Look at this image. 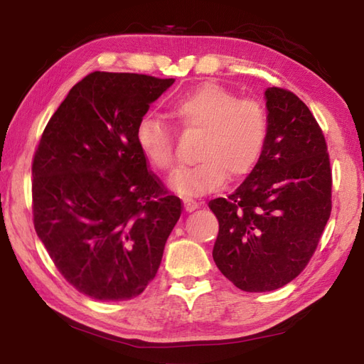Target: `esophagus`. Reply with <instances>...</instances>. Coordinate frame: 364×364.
Returning <instances> with one entry per match:
<instances>
[{
	"label": "esophagus",
	"instance_id": "esophagus-1",
	"mask_svg": "<svg viewBox=\"0 0 364 364\" xmlns=\"http://www.w3.org/2000/svg\"><path fill=\"white\" fill-rule=\"evenodd\" d=\"M183 207H185V210H187V212H193V210L198 209L199 203L195 201V199H191V198H183Z\"/></svg>",
	"mask_w": 364,
	"mask_h": 364
}]
</instances>
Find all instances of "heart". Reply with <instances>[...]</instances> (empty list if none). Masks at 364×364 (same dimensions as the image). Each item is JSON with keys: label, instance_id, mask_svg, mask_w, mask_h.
Listing matches in <instances>:
<instances>
[{"label": "heart", "instance_id": "b5f03b06", "mask_svg": "<svg viewBox=\"0 0 364 364\" xmlns=\"http://www.w3.org/2000/svg\"><path fill=\"white\" fill-rule=\"evenodd\" d=\"M171 114L185 133H198L195 165L177 171L171 188L183 196L205 195L253 173L269 138V113L255 97L240 99L217 83H204L176 99ZM135 141L139 152L160 171H173L176 138L157 116L141 117Z\"/></svg>", "mask_w": 364, "mask_h": 364}]
</instances>
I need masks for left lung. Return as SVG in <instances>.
Instances as JSON below:
<instances>
[{"mask_svg":"<svg viewBox=\"0 0 364 364\" xmlns=\"http://www.w3.org/2000/svg\"><path fill=\"white\" fill-rule=\"evenodd\" d=\"M269 138L245 182L209 203L218 218L213 261L245 292H267L299 277L331 213L327 141L309 108L284 87L265 91Z\"/></svg>","mask_w":364,"mask_h":364,"instance_id":"8db88e82","label":"left lung"}]
</instances>
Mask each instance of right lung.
<instances>
[{
    "label": "right lung",
    "mask_w": 364,
    "mask_h": 364,
    "mask_svg": "<svg viewBox=\"0 0 364 364\" xmlns=\"http://www.w3.org/2000/svg\"><path fill=\"white\" fill-rule=\"evenodd\" d=\"M174 83L92 72L50 117L33 157V221L51 261L91 299H135L157 275L182 213L139 152L135 130Z\"/></svg>",
    "instance_id": "obj_1"
}]
</instances>
